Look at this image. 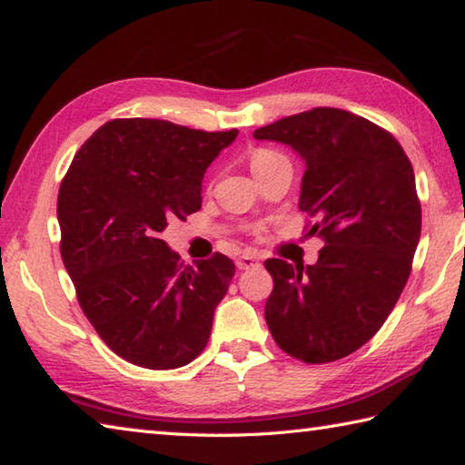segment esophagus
<instances>
[{
    "instance_id": "esophagus-1",
    "label": "esophagus",
    "mask_w": 465,
    "mask_h": 465,
    "mask_svg": "<svg viewBox=\"0 0 465 465\" xmlns=\"http://www.w3.org/2000/svg\"><path fill=\"white\" fill-rule=\"evenodd\" d=\"M235 266H238L240 270H252V268L260 266V260L253 256V253H243V256L235 260Z\"/></svg>"
}]
</instances>
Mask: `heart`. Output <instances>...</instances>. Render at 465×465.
I'll use <instances>...</instances> for the list:
<instances>
[{
  "instance_id": "obj_1",
  "label": "heart",
  "mask_w": 465,
  "mask_h": 465,
  "mask_svg": "<svg viewBox=\"0 0 465 465\" xmlns=\"http://www.w3.org/2000/svg\"><path fill=\"white\" fill-rule=\"evenodd\" d=\"M278 157H282V154L270 151V149H256V151L250 154V169H252V173H256L263 165H268L270 161H274Z\"/></svg>"
}]
</instances>
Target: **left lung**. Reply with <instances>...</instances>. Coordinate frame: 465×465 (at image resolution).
Wrapping results in <instances>:
<instances>
[{
    "mask_svg": "<svg viewBox=\"0 0 465 465\" xmlns=\"http://www.w3.org/2000/svg\"><path fill=\"white\" fill-rule=\"evenodd\" d=\"M306 161L300 212L324 242L314 266L270 258L268 329L298 361L322 365L383 326L411 274L421 203L411 161L393 134L342 108L318 106L253 133Z\"/></svg>",
    "mask_w": 465,
    "mask_h": 465,
    "instance_id": "1",
    "label": "left lung"
}]
</instances>
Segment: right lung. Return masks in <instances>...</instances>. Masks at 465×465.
<instances>
[{"instance_id": "1", "label": "right lung", "mask_w": 465, "mask_h": 465, "mask_svg": "<svg viewBox=\"0 0 465 465\" xmlns=\"http://www.w3.org/2000/svg\"><path fill=\"white\" fill-rule=\"evenodd\" d=\"M238 129L113 118L82 144L58 191L60 253L100 339L144 369L183 367L205 349L235 274L215 252L195 266L159 238L202 207V179Z\"/></svg>"}]
</instances>
